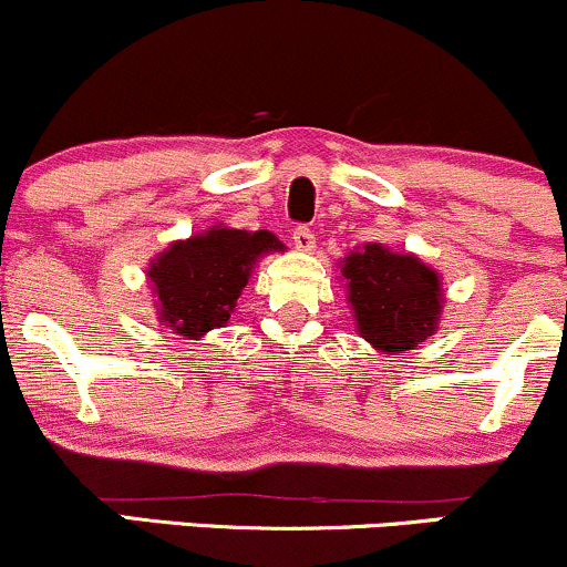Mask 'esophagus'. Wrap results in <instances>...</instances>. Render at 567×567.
I'll return each mask as SVG.
<instances>
[{
  "instance_id": "esophagus-1",
  "label": "esophagus",
  "mask_w": 567,
  "mask_h": 567,
  "mask_svg": "<svg viewBox=\"0 0 567 567\" xmlns=\"http://www.w3.org/2000/svg\"><path fill=\"white\" fill-rule=\"evenodd\" d=\"M290 239H292V245H296V250H303V252L315 250V234H311L309 226H296Z\"/></svg>"
}]
</instances>
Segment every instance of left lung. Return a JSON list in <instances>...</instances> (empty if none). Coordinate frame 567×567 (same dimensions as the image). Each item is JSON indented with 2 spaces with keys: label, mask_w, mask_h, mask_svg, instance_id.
Instances as JSON below:
<instances>
[{
  "label": "left lung",
  "mask_w": 567,
  "mask_h": 567,
  "mask_svg": "<svg viewBox=\"0 0 567 567\" xmlns=\"http://www.w3.org/2000/svg\"><path fill=\"white\" fill-rule=\"evenodd\" d=\"M341 279L357 333L375 351L405 354L440 328L442 279L413 252L368 243L343 258Z\"/></svg>",
  "instance_id": "1"
}]
</instances>
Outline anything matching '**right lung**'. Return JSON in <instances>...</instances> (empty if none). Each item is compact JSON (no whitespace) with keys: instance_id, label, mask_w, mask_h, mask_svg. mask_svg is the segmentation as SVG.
Segmentation results:
<instances>
[{"instance_id":"obj_1","label":"right lung","mask_w":567,"mask_h":567,"mask_svg":"<svg viewBox=\"0 0 567 567\" xmlns=\"http://www.w3.org/2000/svg\"><path fill=\"white\" fill-rule=\"evenodd\" d=\"M269 252H285V245L266 229L216 224L188 239H175L146 269L157 320L192 341L224 328L256 264Z\"/></svg>"}]
</instances>
